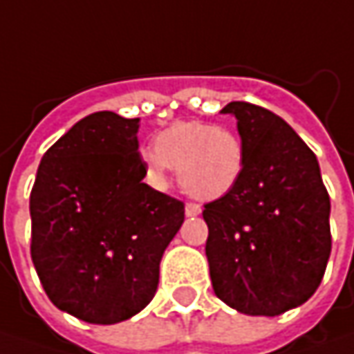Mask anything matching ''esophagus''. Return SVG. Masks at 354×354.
Segmentation results:
<instances>
[{"label":"esophagus","instance_id":"esophagus-1","mask_svg":"<svg viewBox=\"0 0 354 354\" xmlns=\"http://www.w3.org/2000/svg\"><path fill=\"white\" fill-rule=\"evenodd\" d=\"M184 209H186V216L188 218H194V216H200L202 214V207L198 206V204H186Z\"/></svg>","mask_w":354,"mask_h":354}]
</instances>
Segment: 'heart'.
<instances>
[{
  "instance_id": "b5f03b06",
  "label": "heart",
  "mask_w": 354,
  "mask_h": 354,
  "mask_svg": "<svg viewBox=\"0 0 354 354\" xmlns=\"http://www.w3.org/2000/svg\"><path fill=\"white\" fill-rule=\"evenodd\" d=\"M142 162L156 188L168 184V168H176L184 192L212 202L234 190L245 156L232 129L204 120H178L154 136V150H145Z\"/></svg>"
}]
</instances>
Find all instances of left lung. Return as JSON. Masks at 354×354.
Returning <instances> with one entry per match:
<instances>
[{"mask_svg": "<svg viewBox=\"0 0 354 354\" xmlns=\"http://www.w3.org/2000/svg\"><path fill=\"white\" fill-rule=\"evenodd\" d=\"M243 145L234 190L204 206L214 291L245 315L275 317L317 291L330 255V200L311 152L281 116L230 102Z\"/></svg>", "mask_w": 354, "mask_h": 354, "instance_id": "obj_1", "label": "left lung"}]
</instances>
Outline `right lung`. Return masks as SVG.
<instances>
[{
  "label": "right lung",
  "instance_id": "add662e5",
  "mask_svg": "<svg viewBox=\"0 0 354 354\" xmlns=\"http://www.w3.org/2000/svg\"><path fill=\"white\" fill-rule=\"evenodd\" d=\"M140 118H81L39 164L29 198L31 259L57 309L115 325L152 301L184 204L142 182Z\"/></svg>",
  "mask_w": 354,
  "mask_h": 354
}]
</instances>
